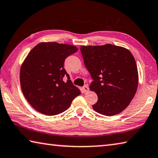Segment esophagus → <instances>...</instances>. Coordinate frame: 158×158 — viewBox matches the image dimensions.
<instances>
[{"label":"esophagus","instance_id":"obj_1","mask_svg":"<svg viewBox=\"0 0 158 158\" xmlns=\"http://www.w3.org/2000/svg\"><path fill=\"white\" fill-rule=\"evenodd\" d=\"M82 89H83V91H84V93H87L89 91V88L87 86V85H85V86L82 88Z\"/></svg>","mask_w":158,"mask_h":158}]
</instances>
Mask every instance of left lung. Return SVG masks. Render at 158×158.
Listing matches in <instances>:
<instances>
[{"instance_id": "left-lung-1", "label": "left lung", "mask_w": 158, "mask_h": 158, "mask_svg": "<svg viewBox=\"0 0 158 158\" xmlns=\"http://www.w3.org/2000/svg\"><path fill=\"white\" fill-rule=\"evenodd\" d=\"M80 50L94 81L90 90L98 100L93 108L106 116L121 113L130 104L138 85V71L128 49L111 44L83 45Z\"/></svg>"}]
</instances>
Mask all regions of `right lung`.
Wrapping results in <instances>:
<instances>
[{"mask_svg": "<svg viewBox=\"0 0 158 158\" xmlns=\"http://www.w3.org/2000/svg\"><path fill=\"white\" fill-rule=\"evenodd\" d=\"M78 50L69 44L41 42L31 50L20 70L23 93L35 110L47 115H56L70 107L81 94L64 68L68 56ZM66 76L68 80L63 81Z\"/></svg>", "mask_w": 158, "mask_h": 158, "instance_id": "1", "label": "right lung"}]
</instances>
